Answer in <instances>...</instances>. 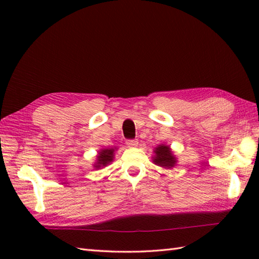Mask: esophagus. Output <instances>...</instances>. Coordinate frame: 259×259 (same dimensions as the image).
Wrapping results in <instances>:
<instances>
[{
    "mask_svg": "<svg viewBox=\"0 0 259 259\" xmlns=\"http://www.w3.org/2000/svg\"><path fill=\"white\" fill-rule=\"evenodd\" d=\"M125 145L128 146L129 148H135V147L138 146V141L135 140V139H133V140L130 139V140H126V141H125Z\"/></svg>",
    "mask_w": 259,
    "mask_h": 259,
    "instance_id": "34e87169",
    "label": "esophagus"
}]
</instances>
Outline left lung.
Listing matches in <instances>:
<instances>
[{"label": "left lung", "mask_w": 259, "mask_h": 259, "mask_svg": "<svg viewBox=\"0 0 259 259\" xmlns=\"http://www.w3.org/2000/svg\"><path fill=\"white\" fill-rule=\"evenodd\" d=\"M153 152H155V156L152 157V160L157 166L170 169L177 162V159L174 156L170 147L167 145H159Z\"/></svg>", "instance_id": "left-lung-1"}]
</instances>
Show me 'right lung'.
<instances>
[{
  "mask_svg": "<svg viewBox=\"0 0 259 259\" xmlns=\"http://www.w3.org/2000/svg\"><path fill=\"white\" fill-rule=\"evenodd\" d=\"M114 149L113 148H111V149H109L108 148V149H101L99 151V155L97 157V162L93 164V167L96 169H100L101 167H106L107 164L112 162L113 156H114Z\"/></svg>",
  "mask_w": 259,
  "mask_h": 259,
  "instance_id": "obj_1",
  "label": "right lung"
}]
</instances>
